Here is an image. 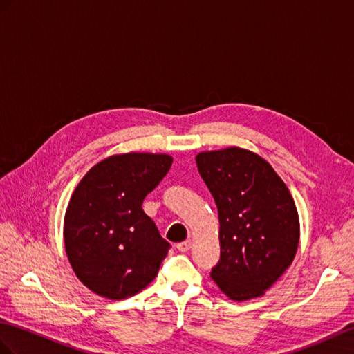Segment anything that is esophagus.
Returning a JSON list of instances; mask_svg holds the SVG:
<instances>
[{
  "label": "esophagus",
  "mask_w": 354,
  "mask_h": 354,
  "mask_svg": "<svg viewBox=\"0 0 354 354\" xmlns=\"http://www.w3.org/2000/svg\"><path fill=\"white\" fill-rule=\"evenodd\" d=\"M191 246H192V243H191V240H186V242H182V243H178L177 245V249L180 252H187L189 249H191Z\"/></svg>",
  "instance_id": "esophagus-1"
}]
</instances>
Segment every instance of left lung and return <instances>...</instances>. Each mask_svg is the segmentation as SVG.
<instances>
[{"label":"left lung","mask_w":354,"mask_h":354,"mask_svg":"<svg viewBox=\"0 0 354 354\" xmlns=\"http://www.w3.org/2000/svg\"><path fill=\"white\" fill-rule=\"evenodd\" d=\"M195 160L219 214L221 260L212 278L232 300L260 297L295 260V200L270 163L249 150L203 151Z\"/></svg>","instance_id":"obj_1"}]
</instances>
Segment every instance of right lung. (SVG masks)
Instances as JSON below:
<instances>
[{
  "instance_id": "right-lung-1",
  "label": "right lung",
  "mask_w": 354,
  "mask_h": 354,
  "mask_svg": "<svg viewBox=\"0 0 354 354\" xmlns=\"http://www.w3.org/2000/svg\"><path fill=\"white\" fill-rule=\"evenodd\" d=\"M171 163L168 154H115L77 183L64 216V246L77 279L96 295L126 299L156 278L171 245L142 201Z\"/></svg>"
}]
</instances>
